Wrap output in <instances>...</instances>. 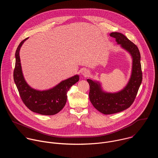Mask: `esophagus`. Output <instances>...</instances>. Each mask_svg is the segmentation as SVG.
I'll return each mask as SVG.
<instances>
[{
    "mask_svg": "<svg viewBox=\"0 0 158 158\" xmlns=\"http://www.w3.org/2000/svg\"><path fill=\"white\" fill-rule=\"evenodd\" d=\"M82 74L84 76H87L89 74V71L87 69H83L81 72Z\"/></svg>",
    "mask_w": 158,
    "mask_h": 158,
    "instance_id": "1",
    "label": "esophagus"
}]
</instances>
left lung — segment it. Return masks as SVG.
Returning <instances> with one entry per match:
<instances>
[{"instance_id":"8db88e82","label":"left lung","mask_w":158,"mask_h":158,"mask_svg":"<svg viewBox=\"0 0 158 158\" xmlns=\"http://www.w3.org/2000/svg\"><path fill=\"white\" fill-rule=\"evenodd\" d=\"M110 36L115 38L118 44L129 52L132 58V67L127 84L118 93H106L99 82L87 79L90 85L89 99L93 106L104 114H115L129 107L136 97L143 79L141 55L138 47L121 33L112 32Z\"/></svg>"}]
</instances>
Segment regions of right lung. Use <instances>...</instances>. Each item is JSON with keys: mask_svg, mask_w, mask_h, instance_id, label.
<instances>
[{"mask_svg": "<svg viewBox=\"0 0 158 158\" xmlns=\"http://www.w3.org/2000/svg\"><path fill=\"white\" fill-rule=\"evenodd\" d=\"M22 40L15 52V64L14 71V80L21 99L32 112L42 115H54L60 111L67 101V93L72 85L79 81V76L76 75L62 81L52 89L38 91L30 87L22 74L19 51L23 43Z\"/></svg>", "mask_w": 158, "mask_h": 158, "instance_id": "add662e5", "label": "right lung"}]
</instances>
